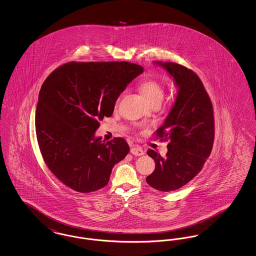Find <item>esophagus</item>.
<instances>
[{
	"label": "esophagus",
	"instance_id": "34e87169",
	"mask_svg": "<svg viewBox=\"0 0 256 256\" xmlns=\"http://www.w3.org/2000/svg\"><path fill=\"white\" fill-rule=\"evenodd\" d=\"M130 152L135 156H140L144 154V150L140 146H132L130 148Z\"/></svg>",
	"mask_w": 256,
	"mask_h": 256
}]
</instances>
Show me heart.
I'll return each instance as SVG.
<instances>
[{"label": "heart", "mask_w": 256, "mask_h": 256, "mask_svg": "<svg viewBox=\"0 0 256 256\" xmlns=\"http://www.w3.org/2000/svg\"><path fill=\"white\" fill-rule=\"evenodd\" d=\"M139 88H140V91L143 93V95L150 104H154L158 100L161 102L163 98V95H164L163 86L156 80H146L142 82L139 86Z\"/></svg>", "instance_id": "heart-1"}]
</instances>
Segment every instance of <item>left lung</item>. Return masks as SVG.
I'll return each mask as SVG.
<instances>
[{
    "mask_svg": "<svg viewBox=\"0 0 256 256\" xmlns=\"http://www.w3.org/2000/svg\"><path fill=\"white\" fill-rule=\"evenodd\" d=\"M154 63L172 78L178 92L156 130L161 140H169L168 152L165 158L154 150L146 152L156 169L146 180L158 191L170 192L182 188L202 169L214 142V115L204 86L193 71L174 62Z\"/></svg>",
    "mask_w": 256,
    "mask_h": 256,
    "instance_id": "1",
    "label": "left lung"
}]
</instances>
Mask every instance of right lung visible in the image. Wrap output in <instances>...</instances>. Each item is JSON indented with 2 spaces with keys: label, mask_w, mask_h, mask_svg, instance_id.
Listing matches in <instances>:
<instances>
[{
  "label": "right lung",
  "mask_w": 256,
  "mask_h": 256,
  "mask_svg": "<svg viewBox=\"0 0 256 256\" xmlns=\"http://www.w3.org/2000/svg\"><path fill=\"white\" fill-rule=\"evenodd\" d=\"M144 72L128 62H70L56 69L40 89L36 132L42 156L66 186L90 193L110 182L130 146L122 138L102 141L95 132L110 117L120 94Z\"/></svg>",
  "instance_id": "1"
}]
</instances>
